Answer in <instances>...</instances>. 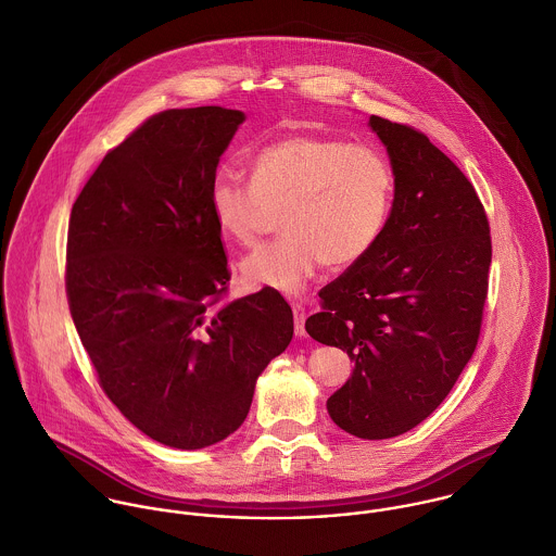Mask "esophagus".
I'll use <instances>...</instances> for the list:
<instances>
[{"label":"esophagus","mask_w":556,"mask_h":556,"mask_svg":"<svg viewBox=\"0 0 556 556\" xmlns=\"http://www.w3.org/2000/svg\"><path fill=\"white\" fill-rule=\"evenodd\" d=\"M292 312H294V333H296L299 338H303V336H305V318H307L305 307H303L301 303H294V305H292Z\"/></svg>","instance_id":"1"}]
</instances>
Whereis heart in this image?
Listing matches in <instances>:
<instances>
[{"label":"heart","mask_w":556,"mask_h":556,"mask_svg":"<svg viewBox=\"0 0 556 556\" xmlns=\"http://www.w3.org/2000/svg\"><path fill=\"white\" fill-rule=\"evenodd\" d=\"M218 231L251 247L281 212L283 238L242 262L251 288L294 294L323 264L349 268L383 238L394 205V170L366 142L299 131L266 144L251 164V181L218 173L207 194Z\"/></svg>","instance_id":"b5f03b06"}]
</instances>
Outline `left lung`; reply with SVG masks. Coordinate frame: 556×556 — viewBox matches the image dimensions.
<instances>
[{
	"label": "left lung",
	"mask_w": 556,
	"mask_h": 556,
	"mask_svg": "<svg viewBox=\"0 0 556 556\" xmlns=\"http://www.w3.org/2000/svg\"><path fill=\"white\" fill-rule=\"evenodd\" d=\"M394 170V205L379 244L320 290L307 333L355 362L327 401L362 440L412 431L448 396L470 362L490 286L485 207L422 131L370 116Z\"/></svg>",
	"instance_id": "obj_1"
}]
</instances>
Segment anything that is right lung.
<instances>
[{"mask_svg": "<svg viewBox=\"0 0 556 556\" xmlns=\"http://www.w3.org/2000/svg\"><path fill=\"white\" fill-rule=\"evenodd\" d=\"M242 121L220 105L153 114L105 153L68 218V309L99 386L170 448L231 435L294 333L273 288L220 305L231 273L207 194Z\"/></svg>", "mask_w": 556, "mask_h": 556, "instance_id": "obj_1", "label": "right lung"}]
</instances>
